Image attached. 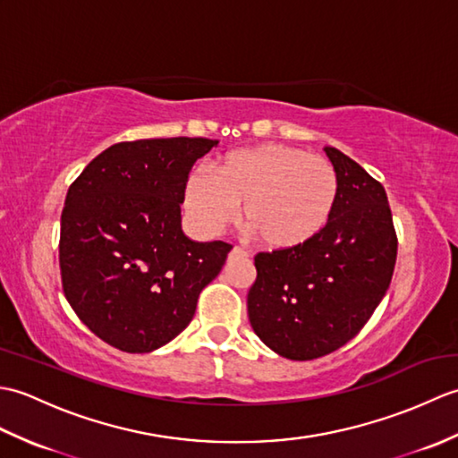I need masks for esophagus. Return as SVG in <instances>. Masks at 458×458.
I'll return each instance as SVG.
<instances>
[{
    "mask_svg": "<svg viewBox=\"0 0 458 458\" xmlns=\"http://www.w3.org/2000/svg\"><path fill=\"white\" fill-rule=\"evenodd\" d=\"M232 254H238V256H248V251H246L244 248L234 246V248H232Z\"/></svg>",
    "mask_w": 458,
    "mask_h": 458,
    "instance_id": "34e87169",
    "label": "esophagus"
}]
</instances>
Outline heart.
Returning a JSON list of instances; mask_svg holds the SVG:
<instances>
[{"mask_svg":"<svg viewBox=\"0 0 458 458\" xmlns=\"http://www.w3.org/2000/svg\"><path fill=\"white\" fill-rule=\"evenodd\" d=\"M336 197L333 163L284 143L228 153L212 177L192 173L184 184V208L202 234H218L242 204V226L267 250L315 240L333 216Z\"/></svg>","mask_w":458,"mask_h":458,"instance_id":"heart-1","label":"heart"}]
</instances>
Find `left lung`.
<instances>
[{
  "label": "left lung",
  "instance_id": "8db88e82",
  "mask_svg": "<svg viewBox=\"0 0 458 458\" xmlns=\"http://www.w3.org/2000/svg\"><path fill=\"white\" fill-rule=\"evenodd\" d=\"M338 177L328 224L309 244L259 251L248 293L254 333L289 360H313L352 340L384 299L394 276L397 236L387 194L335 148Z\"/></svg>",
  "mask_w": 458,
  "mask_h": 458
}]
</instances>
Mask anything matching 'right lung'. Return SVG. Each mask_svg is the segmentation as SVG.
<instances>
[{"label": "right lung", "mask_w": 458, "mask_h": 458, "mask_svg": "<svg viewBox=\"0 0 458 458\" xmlns=\"http://www.w3.org/2000/svg\"><path fill=\"white\" fill-rule=\"evenodd\" d=\"M216 140L122 141L102 151L66 192L61 216L63 291L82 323L122 352L167 344L220 274L226 242L182 234L184 184Z\"/></svg>", "instance_id": "right-lung-1"}]
</instances>
